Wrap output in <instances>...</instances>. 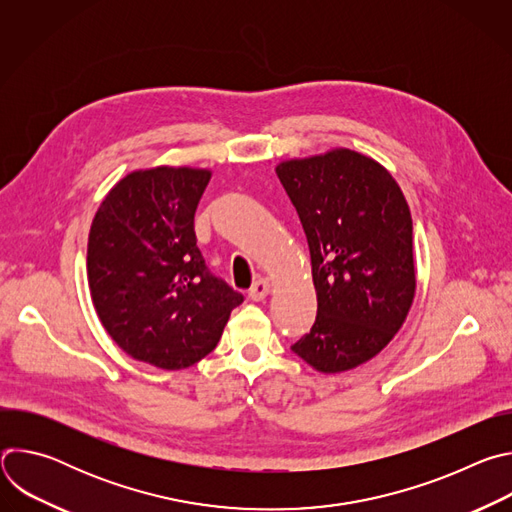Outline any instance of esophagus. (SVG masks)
Here are the masks:
<instances>
[{
    "label": "esophagus",
    "instance_id": "esophagus-1",
    "mask_svg": "<svg viewBox=\"0 0 512 512\" xmlns=\"http://www.w3.org/2000/svg\"><path fill=\"white\" fill-rule=\"evenodd\" d=\"M269 291H271V283L267 279H257L253 283V287L249 289V298L253 302H261V300H265L269 296Z\"/></svg>",
    "mask_w": 512,
    "mask_h": 512
}]
</instances>
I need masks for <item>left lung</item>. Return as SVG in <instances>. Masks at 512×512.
Segmentation results:
<instances>
[{
	"instance_id": "1",
	"label": "left lung",
	"mask_w": 512,
	"mask_h": 512,
	"mask_svg": "<svg viewBox=\"0 0 512 512\" xmlns=\"http://www.w3.org/2000/svg\"><path fill=\"white\" fill-rule=\"evenodd\" d=\"M310 247L316 322L291 350L324 375L377 356L415 298L409 204L377 160L348 148L275 168Z\"/></svg>"
}]
</instances>
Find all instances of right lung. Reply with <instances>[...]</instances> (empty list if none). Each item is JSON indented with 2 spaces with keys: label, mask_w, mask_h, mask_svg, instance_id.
<instances>
[{
  "label": "right lung",
  "mask_w": 512,
  "mask_h": 512,
  "mask_svg": "<svg viewBox=\"0 0 512 512\" xmlns=\"http://www.w3.org/2000/svg\"><path fill=\"white\" fill-rule=\"evenodd\" d=\"M210 176L133 170L107 192L89 233L87 277L103 328L131 358L164 371L212 352L243 302L196 247L194 212Z\"/></svg>",
  "instance_id": "right-lung-1"
}]
</instances>
